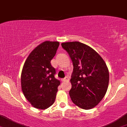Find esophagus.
I'll use <instances>...</instances> for the list:
<instances>
[{
    "mask_svg": "<svg viewBox=\"0 0 127 127\" xmlns=\"http://www.w3.org/2000/svg\"><path fill=\"white\" fill-rule=\"evenodd\" d=\"M70 78L68 76H66L65 78H64L63 79V81H69Z\"/></svg>",
    "mask_w": 127,
    "mask_h": 127,
    "instance_id": "34e87169",
    "label": "esophagus"
}]
</instances>
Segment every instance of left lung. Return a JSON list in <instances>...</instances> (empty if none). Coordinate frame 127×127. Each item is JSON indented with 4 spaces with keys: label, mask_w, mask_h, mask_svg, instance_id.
Masks as SVG:
<instances>
[{
    "label": "left lung",
    "mask_w": 127,
    "mask_h": 127,
    "mask_svg": "<svg viewBox=\"0 0 127 127\" xmlns=\"http://www.w3.org/2000/svg\"><path fill=\"white\" fill-rule=\"evenodd\" d=\"M73 65L69 94L73 103L84 109L94 108L105 95L109 71L105 62L94 49L78 42L61 44Z\"/></svg>",
    "instance_id": "1"
}]
</instances>
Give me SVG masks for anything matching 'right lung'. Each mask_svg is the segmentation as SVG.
I'll use <instances>...</instances> for the list:
<instances>
[{"instance_id":"add662e5","label":"right lung","mask_w":127,"mask_h":127,"mask_svg":"<svg viewBox=\"0 0 127 127\" xmlns=\"http://www.w3.org/2000/svg\"><path fill=\"white\" fill-rule=\"evenodd\" d=\"M59 46L58 41H44L35 48L25 62L21 87L25 97L38 109H46L54 103L60 81L51 61Z\"/></svg>"}]
</instances>
